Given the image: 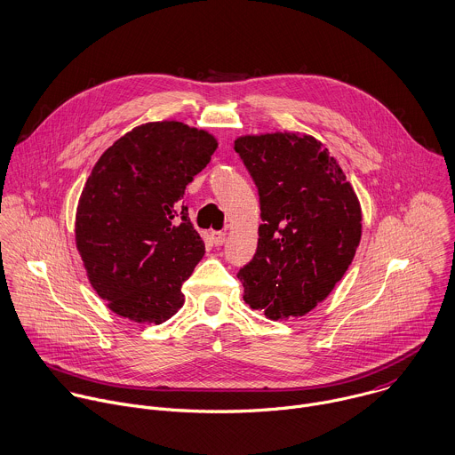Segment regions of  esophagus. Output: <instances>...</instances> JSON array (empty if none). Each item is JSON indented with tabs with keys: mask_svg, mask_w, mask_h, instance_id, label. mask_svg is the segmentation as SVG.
I'll use <instances>...</instances> for the list:
<instances>
[{
	"mask_svg": "<svg viewBox=\"0 0 455 455\" xmlns=\"http://www.w3.org/2000/svg\"><path fill=\"white\" fill-rule=\"evenodd\" d=\"M212 242L215 245H222L226 242V233L224 231H212Z\"/></svg>",
	"mask_w": 455,
	"mask_h": 455,
	"instance_id": "esophagus-1",
	"label": "esophagus"
}]
</instances>
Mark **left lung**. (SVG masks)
Returning a JSON list of instances; mask_svg holds the SVG:
<instances>
[{
  "label": "left lung",
  "mask_w": 455,
  "mask_h": 455,
  "mask_svg": "<svg viewBox=\"0 0 455 455\" xmlns=\"http://www.w3.org/2000/svg\"><path fill=\"white\" fill-rule=\"evenodd\" d=\"M261 220L254 258L236 274L243 300L270 320L302 316L332 291L361 240V206L338 162L306 133L243 135Z\"/></svg>",
  "instance_id": "1"
}]
</instances>
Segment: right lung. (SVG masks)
<instances>
[{
  "mask_svg": "<svg viewBox=\"0 0 455 455\" xmlns=\"http://www.w3.org/2000/svg\"><path fill=\"white\" fill-rule=\"evenodd\" d=\"M217 146L204 130L148 123L116 140L94 165L75 235L87 277L114 313L158 325L183 306L181 284L204 256L185 190Z\"/></svg>",
  "mask_w": 455,
  "mask_h": 455,
  "instance_id": "obj_1",
  "label": "right lung"
}]
</instances>
